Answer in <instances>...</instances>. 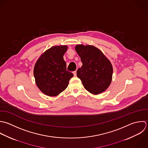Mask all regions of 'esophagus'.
Listing matches in <instances>:
<instances>
[{"instance_id":"1","label":"esophagus","mask_w":148,"mask_h":148,"mask_svg":"<svg viewBox=\"0 0 148 148\" xmlns=\"http://www.w3.org/2000/svg\"><path fill=\"white\" fill-rule=\"evenodd\" d=\"M73 74H74V77L77 76V71H73Z\"/></svg>"}]
</instances>
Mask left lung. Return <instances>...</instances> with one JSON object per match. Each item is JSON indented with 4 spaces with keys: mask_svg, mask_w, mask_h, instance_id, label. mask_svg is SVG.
Masks as SVG:
<instances>
[{
    "mask_svg": "<svg viewBox=\"0 0 148 148\" xmlns=\"http://www.w3.org/2000/svg\"><path fill=\"white\" fill-rule=\"evenodd\" d=\"M75 49L82 63L77 75L85 89L93 95L104 92L112 81L113 68L110 61L93 45L79 44Z\"/></svg>",
    "mask_w": 148,
    "mask_h": 148,
    "instance_id": "left-lung-1",
    "label": "left lung"
}]
</instances>
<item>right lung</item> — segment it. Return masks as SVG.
<instances>
[{"label": "right lung", "mask_w": 148, "mask_h": 148, "mask_svg": "<svg viewBox=\"0 0 148 148\" xmlns=\"http://www.w3.org/2000/svg\"><path fill=\"white\" fill-rule=\"evenodd\" d=\"M66 45L53 46L44 52L34 67V77L39 89L49 96H56L64 90L73 74L66 69L63 55Z\"/></svg>", "instance_id": "add662e5"}]
</instances>
